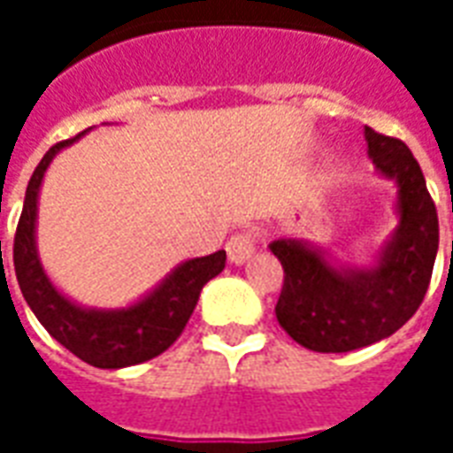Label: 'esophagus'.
<instances>
[{"label": "esophagus", "mask_w": 453, "mask_h": 453, "mask_svg": "<svg viewBox=\"0 0 453 453\" xmlns=\"http://www.w3.org/2000/svg\"><path fill=\"white\" fill-rule=\"evenodd\" d=\"M257 247V233L252 227H245V230H240L235 235L227 240L226 245V252H227V259L233 262V265H242L245 259L252 257Z\"/></svg>", "instance_id": "1"}]
</instances>
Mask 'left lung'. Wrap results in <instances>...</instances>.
<instances>
[{
    "label": "left lung",
    "mask_w": 453,
    "mask_h": 453,
    "mask_svg": "<svg viewBox=\"0 0 453 453\" xmlns=\"http://www.w3.org/2000/svg\"><path fill=\"white\" fill-rule=\"evenodd\" d=\"M364 133L376 169L398 181L400 227L379 266L342 272L294 240L269 245L284 266L276 320L305 349L351 351L390 337L418 313L434 269L437 206L418 159L403 140Z\"/></svg>",
    "instance_id": "obj_1"
}]
</instances>
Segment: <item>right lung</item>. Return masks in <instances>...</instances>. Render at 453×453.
Listing matches in <instances>:
<instances>
[{
	"mask_svg": "<svg viewBox=\"0 0 453 453\" xmlns=\"http://www.w3.org/2000/svg\"><path fill=\"white\" fill-rule=\"evenodd\" d=\"M80 135L55 142L38 162L34 177L26 188V201L14 235V269L26 303L48 333L96 369H123L133 364L155 359L169 349L179 334L184 333L188 318L198 303L201 288L223 272L226 250L208 257L188 259L165 284L155 288L148 298L130 305L126 311H84L60 296L43 274L34 242L35 203L43 174L55 152L70 145Z\"/></svg>",
	"mask_w": 453,
	"mask_h": 453,
	"instance_id": "right-lung-1",
	"label": "right lung"
}]
</instances>
